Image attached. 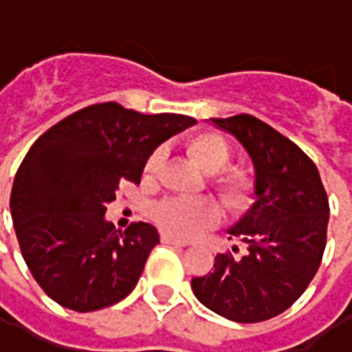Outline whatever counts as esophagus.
<instances>
[{
	"label": "esophagus",
	"mask_w": 352,
	"mask_h": 352,
	"mask_svg": "<svg viewBox=\"0 0 352 352\" xmlns=\"http://www.w3.org/2000/svg\"><path fill=\"white\" fill-rule=\"evenodd\" d=\"M162 243H166V245H175V247H186V241H183V239H177V237L173 236H169V234H162Z\"/></svg>",
	"instance_id": "obj_1"
}]
</instances>
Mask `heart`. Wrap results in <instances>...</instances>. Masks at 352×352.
Here are the masks:
<instances>
[{
	"mask_svg": "<svg viewBox=\"0 0 352 352\" xmlns=\"http://www.w3.org/2000/svg\"><path fill=\"white\" fill-rule=\"evenodd\" d=\"M186 151L209 173L207 184L230 213L241 214L256 199V177L245 166H228L232 146L219 131H198L186 139ZM164 151L154 148L143 166V181L154 183L164 168ZM221 219L219 206L209 198H166L153 207V221L177 237H192L214 226Z\"/></svg>",
	"mask_w": 352,
	"mask_h": 352,
	"instance_id": "1",
	"label": "heart"
}]
</instances>
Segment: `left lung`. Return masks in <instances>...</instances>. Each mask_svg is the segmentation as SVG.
I'll return each instance as SVG.
<instances>
[{"mask_svg":"<svg viewBox=\"0 0 352 352\" xmlns=\"http://www.w3.org/2000/svg\"><path fill=\"white\" fill-rule=\"evenodd\" d=\"M234 133L256 169V204L230 236L247 252L214 256L213 272L192 279L199 302L236 322H262L305 292L322 262L328 196L317 166L300 146L252 115L214 118ZM230 237V239H232Z\"/></svg>","mask_w":352,"mask_h":352,"instance_id":"left-lung-1","label":"left lung"}]
</instances>
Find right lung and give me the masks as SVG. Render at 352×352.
<instances>
[{
  "label": "right lung",
  "instance_id": "obj_1",
  "mask_svg": "<svg viewBox=\"0 0 352 352\" xmlns=\"http://www.w3.org/2000/svg\"><path fill=\"white\" fill-rule=\"evenodd\" d=\"M196 120L94 103L43 133L14 175L11 214L37 285L62 307L88 313L120 302L138 285L160 237L133 222L105 221L120 184H139L154 146Z\"/></svg>",
  "mask_w": 352,
  "mask_h": 352
}]
</instances>
